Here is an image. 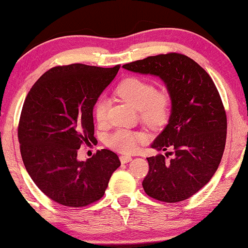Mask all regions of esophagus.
I'll list each match as a JSON object with an SVG mask.
<instances>
[{"instance_id":"obj_1","label":"esophagus","mask_w":248,"mask_h":248,"mask_svg":"<svg viewBox=\"0 0 248 248\" xmlns=\"http://www.w3.org/2000/svg\"><path fill=\"white\" fill-rule=\"evenodd\" d=\"M120 160L122 164H127V162H130L132 160V157H130V155H121Z\"/></svg>"}]
</instances>
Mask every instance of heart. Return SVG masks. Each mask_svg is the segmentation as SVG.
<instances>
[{"mask_svg": "<svg viewBox=\"0 0 248 248\" xmlns=\"http://www.w3.org/2000/svg\"><path fill=\"white\" fill-rule=\"evenodd\" d=\"M116 93L135 109L140 110V116L151 127L160 126L167 121L170 110V97L167 91H155L154 84L141 78L131 77L122 81L116 88ZM108 101L100 99L94 106V116L98 123L107 121ZM144 137L138 132L120 128L107 139L108 147L114 150L130 154L138 149Z\"/></svg>", "mask_w": 248, "mask_h": 248, "instance_id": "1", "label": "heart"}]
</instances>
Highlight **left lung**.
Wrapping results in <instances>:
<instances>
[{
  "mask_svg": "<svg viewBox=\"0 0 248 248\" xmlns=\"http://www.w3.org/2000/svg\"><path fill=\"white\" fill-rule=\"evenodd\" d=\"M123 67L158 77L171 101L168 124L151 148L172 151L147 158L144 192L162 202L184 201L208 184L221 161L227 117L218 90L209 74L183 54L149 56Z\"/></svg>",
  "mask_w": 248,
  "mask_h": 248,
  "instance_id": "8db88e82",
  "label": "left lung"
}]
</instances>
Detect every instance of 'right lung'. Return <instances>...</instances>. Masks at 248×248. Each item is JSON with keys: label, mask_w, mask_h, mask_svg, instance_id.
Masks as SVG:
<instances>
[{"label": "right lung", "mask_w": 248, "mask_h": 248, "mask_svg": "<svg viewBox=\"0 0 248 248\" xmlns=\"http://www.w3.org/2000/svg\"><path fill=\"white\" fill-rule=\"evenodd\" d=\"M118 70L120 65L55 66L26 98L18 128L23 164L37 187L59 204L80 208L98 201L121 166L107 149L86 161L77 158L81 144L94 139L93 107Z\"/></svg>", "instance_id": "add662e5"}]
</instances>
